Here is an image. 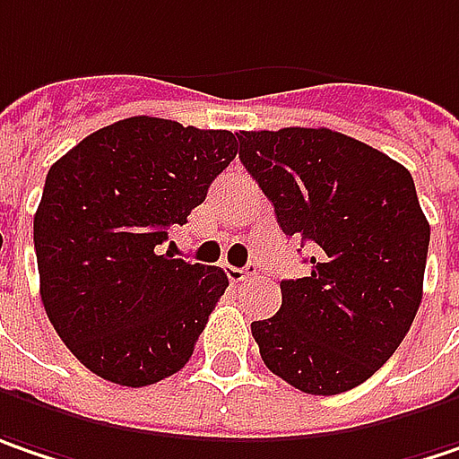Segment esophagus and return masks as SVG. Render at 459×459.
Segmentation results:
<instances>
[{"mask_svg": "<svg viewBox=\"0 0 459 459\" xmlns=\"http://www.w3.org/2000/svg\"><path fill=\"white\" fill-rule=\"evenodd\" d=\"M252 273H255V267H233V264L226 267V275H229L230 283H241V281H247Z\"/></svg>", "mask_w": 459, "mask_h": 459, "instance_id": "obj_1", "label": "esophagus"}]
</instances>
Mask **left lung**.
I'll use <instances>...</instances> for the list:
<instances>
[{"mask_svg":"<svg viewBox=\"0 0 459 459\" xmlns=\"http://www.w3.org/2000/svg\"><path fill=\"white\" fill-rule=\"evenodd\" d=\"M238 158L311 273L283 281L275 316L252 322L264 366L309 394L359 387L408 335L423 296L429 221L390 155L333 129L241 132Z\"/></svg>","mask_w":459,"mask_h":459,"instance_id":"left-lung-1","label":"left lung"}]
</instances>
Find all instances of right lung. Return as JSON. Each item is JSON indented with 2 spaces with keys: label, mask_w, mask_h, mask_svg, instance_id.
<instances>
[{
  "label": "right lung",
  "mask_w": 459,
  "mask_h": 459,
  "mask_svg": "<svg viewBox=\"0 0 459 459\" xmlns=\"http://www.w3.org/2000/svg\"><path fill=\"white\" fill-rule=\"evenodd\" d=\"M236 137L132 117L48 169L33 218L43 309L100 379L148 387L189 361L229 275L163 244L236 158Z\"/></svg>",
  "instance_id": "right-lung-1"
}]
</instances>
